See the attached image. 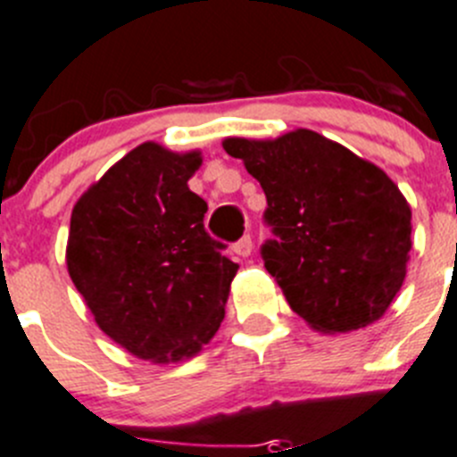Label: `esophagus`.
<instances>
[{
	"label": "esophagus",
	"mask_w": 457,
	"mask_h": 457,
	"mask_svg": "<svg viewBox=\"0 0 457 457\" xmlns=\"http://www.w3.org/2000/svg\"><path fill=\"white\" fill-rule=\"evenodd\" d=\"M232 250L238 254V257H250V254H253V237L245 234L243 238H238V241L232 245Z\"/></svg>",
	"instance_id": "1"
}]
</instances>
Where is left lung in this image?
Instances as JSON below:
<instances>
[{"mask_svg": "<svg viewBox=\"0 0 457 457\" xmlns=\"http://www.w3.org/2000/svg\"><path fill=\"white\" fill-rule=\"evenodd\" d=\"M266 194L262 259L288 304L318 331L381 318L406 277L411 207L378 166L313 130L275 142L225 139Z\"/></svg>", "mask_w": 457, "mask_h": 457, "instance_id": "left-lung-1", "label": "left lung"}]
</instances>
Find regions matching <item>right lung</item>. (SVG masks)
Instances as JSON below:
<instances>
[{"mask_svg": "<svg viewBox=\"0 0 457 457\" xmlns=\"http://www.w3.org/2000/svg\"><path fill=\"white\" fill-rule=\"evenodd\" d=\"M198 153L142 144L71 212L67 268L96 325L144 361L194 356L225 318L237 263L209 237L187 187Z\"/></svg>", "mask_w": 457, "mask_h": 457, "instance_id": "add662e5", "label": "right lung"}]
</instances>
